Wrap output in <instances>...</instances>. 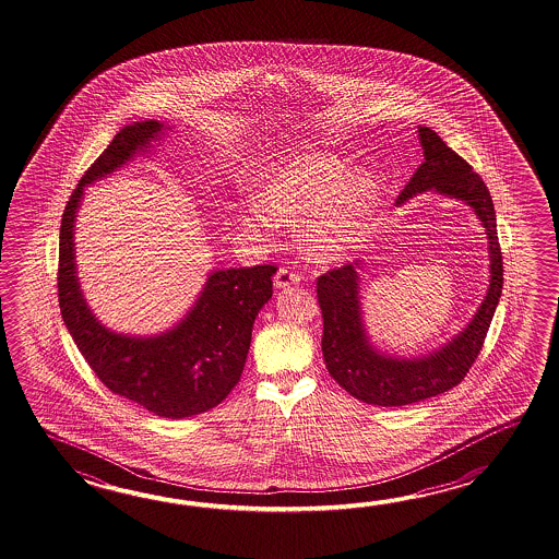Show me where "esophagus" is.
<instances>
[{
	"mask_svg": "<svg viewBox=\"0 0 559 559\" xmlns=\"http://www.w3.org/2000/svg\"><path fill=\"white\" fill-rule=\"evenodd\" d=\"M297 282H299V275L292 272V270H287V267H280L274 277V285L277 289H284V287H289V285L297 284Z\"/></svg>",
	"mask_w": 559,
	"mask_h": 559,
	"instance_id": "1",
	"label": "esophagus"
}]
</instances>
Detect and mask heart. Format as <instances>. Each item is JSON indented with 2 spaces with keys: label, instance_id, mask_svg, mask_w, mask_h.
I'll return each instance as SVG.
<instances>
[{
  "label": "heart",
  "instance_id": "heart-1",
  "mask_svg": "<svg viewBox=\"0 0 559 559\" xmlns=\"http://www.w3.org/2000/svg\"><path fill=\"white\" fill-rule=\"evenodd\" d=\"M263 214L289 227L309 226L308 253L335 262L366 234L380 202L371 174H352L342 159L301 154L275 167L255 193ZM262 217L255 215V222Z\"/></svg>",
  "mask_w": 559,
  "mask_h": 559
}]
</instances>
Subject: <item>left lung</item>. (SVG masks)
<instances>
[{"label": "left lung", "mask_w": 559, "mask_h": 559, "mask_svg": "<svg viewBox=\"0 0 559 559\" xmlns=\"http://www.w3.org/2000/svg\"><path fill=\"white\" fill-rule=\"evenodd\" d=\"M417 131L424 147V164L407 181L397 202H405L421 191L436 190L472 205L489 239L491 280L474 320L450 344L426 357L395 359L381 356L368 342L357 294L359 263H345L318 277V301L323 318L321 352L325 368L349 395L383 407L416 404L462 383L486 342L503 287L496 210L484 179L464 157L448 147L436 131L421 126Z\"/></svg>", "instance_id": "obj_1"}]
</instances>
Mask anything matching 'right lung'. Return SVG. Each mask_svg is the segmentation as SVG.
Here are the masks:
<instances>
[{"label":"right lung","instance_id":"right-lung-1","mask_svg":"<svg viewBox=\"0 0 559 559\" xmlns=\"http://www.w3.org/2000/svg\"><path fill=\"white\" fill-rule=\"evenodd\" d=\"M164 123L126 126L87 167L61 215L58 296L61 318L95 376L116 395L155 416H198L236 388L250 352L258 311L272 297L275 265L219 270L207 277L190 313L169 332L130 337L106 330L87 308L73 255V224L84 188L123 166L155 140Z\"/></svg>","mask_w":559,"mask_h":559}]
</instances>
